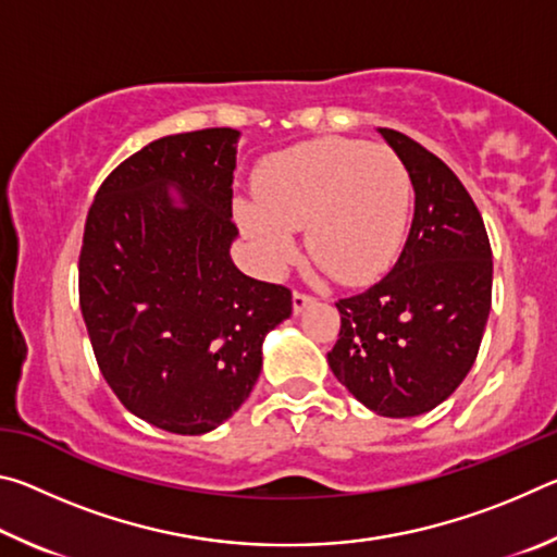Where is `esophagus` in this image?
<instances>
[{"label": "esophagus", "mask_w": 557, "mask_h": 557, "mask_svg": "<svg viewBox=\"0 0 557 557\" xmlns=\"http://www.w3.org/2000/svg\"><path fill=\"white\" fill-rule=\"evenodd\" d=\"M312 301H314V297L305 295V292H295V295H292V309H295V314H299V312H305Z\"/></svg>", "instance_id": "esophagus-1"}]
</instances>
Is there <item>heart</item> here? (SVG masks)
I'll return each mask as SVG.
<instances>
[{"label": "heart", "mask_w": 557, "mask_h": 557, "mask_svg": "<svg viewBox=\"0 0 557 557\" xmlns=\"http://www.w3.org/2000/svg\"><path fill=\"white\" fill-rule=\"evenodd\" d=\"M258 199L235 201V221L262 270L297 258V231L309 252L344 285L381 277L398 258L410 215V176L388 147L322 137L270 157Z\"/></svg>", "instance_id": "obj_1"}]
</instances>
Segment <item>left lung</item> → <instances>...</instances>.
<instances>
[{
  "label": "left lung",
  "mask_w": 557,
  "mask_h": 557,
  "mask_svg": "<svg viewBox=\"0 0 557 557\" xmlns=\"http://www.w3.org/2000/svg\"><path fill=\"white\" fill-rule=\"evenodd\" d=\"M414 188V215L395 268L336 301L342 332L326 361L358 403L414 418L467 379L492 309V245L455 172L403 132L379 127Z\"/></svg>",
  "instance_id": "obj_1"
}]
</instances>
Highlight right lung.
Wrapping results in <instances>:
<instances>
[{
    "label": "right lung",
    "mask_w": 557,
    "mask_h": 557,
    "mask_svg": "<svg viewBox=\"0 0 557 557\" xmlns=\"http://www.w3.org/2000/svg\"><path fill=\"white\" fill-rule=\"evenodd\" d=\"M240 132L154 139L98 188L78 262L92 354L125 408L174 435H203L248 400L262 342L292 292L233 265Z\"/></svg>",
    "instance_id": "1"
}]
</instances>
